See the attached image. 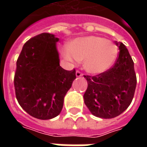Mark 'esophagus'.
Wrapping results in <instances>:
<instances>
[{
  "instance_id": "34e87169",
  "label": "esophagus",
  "mask_w": 147,
  "mask_h": 147,
  "mask_svg": "<svg viewBox=\"0 0 147 147\" xmlns=\"http://www.w3.org/2000/svg\"><path fill=\"white\" fill-rule=\"evenodd\" d=\"M76 77H81V76H83V73H82V72H80V71H76Z\"/></svg>"
}]
</instances>
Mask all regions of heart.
<instances>
[{"instance_id":"1","label":"heart","mask_w":147,"mask_h":147,"mask_svg":"<svg viewBox=\"0 0 147 147\" xmlns=\"http://www.w3.org/2000/svg\"><path fill=\"white\" fill-rule=\"evenodd\" d=\"M117 53V47L113 42L98 36L76 39L63 52L67 61H83L84 69L93 75L109 70L116 61Z\"/></svg>"}]
</instances>
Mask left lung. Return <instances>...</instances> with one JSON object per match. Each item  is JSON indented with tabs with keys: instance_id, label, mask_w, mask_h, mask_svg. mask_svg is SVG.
<instances>
[{
	"instance_id": "obj_1",
	"label": "left lung",
	"mask_w": 147,
	"mask_h": 147,
	"mask_svg": "<svg viewBox=\"0 0 147 147\" xmlns=\"http://www.w3.org/2000/svg\"><path fill=\"white\" fill-rule=\"evenodd\" d=\"M115 43L120 52L113 67L94 76H84L88 84L83 95L85 105L94 116L104 119L116 117L126 110L137 83L127 49L122 42Z\"/></svg>"
}]
</instances>
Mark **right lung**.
Returning <instances> with one entry per match:
<instances>
[{
  "mask_svg": "<svg viewBox=\"0 0 147 147\" xmlns=\"http://www.w3.org/2000/svg\"><path fill=\"white\" fill-rule=\"evenodd\" d=\"M54 34L42 33L23 46L14 77L19 104L30 116L49 120L61 113L64 96L76 78V70L60 66Z\"/></svg>",
  "mask_w": 147,
  "mask_h": 147,
  "instance_id": "1",
  "label": "right lung"
}]
</instances>
